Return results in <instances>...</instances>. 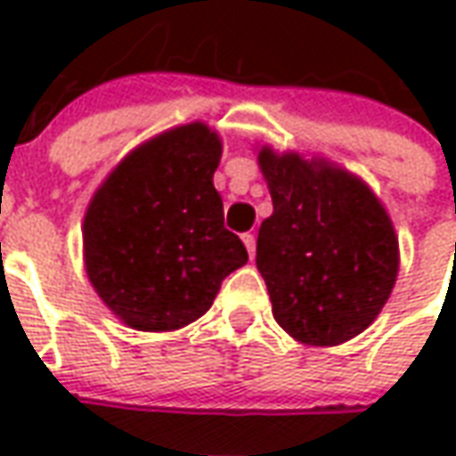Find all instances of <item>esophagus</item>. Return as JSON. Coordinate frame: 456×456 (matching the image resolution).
Segmentation results:
<instances>
[{"label": "esophagus", "instance_id": "1", "mask_svg": "<svg viewBox=\"0 0 456 456\" xmlns=\"http://www.w3.org/2000/svg\"><path fill=\"white\" fill-rule=\"evenodd\" d=\"M243 243H246V248H248V256L256 254V236L254 233H243Z\"/></svg>", "mask_w": 456, "mask_h": 456}]
</instances>
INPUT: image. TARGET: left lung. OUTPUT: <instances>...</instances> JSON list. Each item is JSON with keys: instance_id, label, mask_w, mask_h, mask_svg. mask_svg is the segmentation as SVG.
I'll return each instance as SVG.
<instances>
[{"instance_id": "1", "label": "left lung", "mask_w": 456, "mask_h": 456, "mask_svg": "<svg viewBox=\"0 0 456 456\" xmlns=\"http://www.w3.org/2000/svg\"><path fill=\"white\" fill-rule=\"evenodd\" d=\"M258 167L273 213L258 228L256 266L273 320L305 345L355 338L398 276V238L386 208L362 180L324 159L261 147Z\"/></svg>"}]
</instances>
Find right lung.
Here are the masks:
<instances>
[{
  "label": "right lung",
  "mask_w": 456,
  "mask_h": 456,
  "mask_svg": "<svg viewBox=\"0 0 456 456\" xmlns=\"http://www.w3.org/2000/svg\"><path fill=\"white\" fill-rule=\"evenodd\" d=\"M218 134L184 124L126 154L83 220L86 273L124 324L169 332L202 317L248 254L223 225Z\"/></svg>",
  "instance_id": "obj_1"
}]
</instances>
